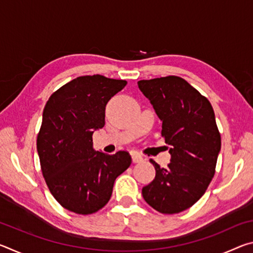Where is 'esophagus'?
<instances>
[{"mask_svg": "<svg viewBox=\"0 0 253 253\" xmlns=\"http://www.w3.org/2000/svg\"><path fill=\"white\" fill-rule=\"evenodd\" d=\"M131 160H132V163H139L143 161V156L140 155V154L138 153H132L131 154Z\"/></svg>", "mask_w": 253, "mask_h": 253, "instance_id": "34e87169", "label": "esophagus"}]
</instances>
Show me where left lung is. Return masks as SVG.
I'll use <instances>...</instances> for the list:
<instances>
[{
    "label": "left lung",
    "mask_w": 253,
    "mask_h": 253,
    "mask_svg": "<svg viewBox=\"0 0 253 253\" xmlns=\"http://www.w3.org/2000/svg\"><path fill=\"white\" fill-rule=\"evenodd\" d=\"M138 88L161 119L170 154L166 169L151 161L156 175L143 187V198L161 213L182 212L202 198L215 172L221 136L214 110L179 77L140 80Z\"/></svg>",
    "instance_id": "1"
}]
</instances>
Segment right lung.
<instances>
[{"label": "right lung", "instance_id": "right-lung-1", "mask_svg": "<svg viewBox=\"0 0 253 253\" xmlns=\"http://www.w3.org/2000/svg\"><path fill=\"white\" fill-rule=\"evenodd\" d=\"M126 84L100 75L78 77L44 106L37 139L42 174L53 198L71 212L104 208L116 178L129 168L127 152L108 155L92 148V134L105 125L107 102Z\"/></svg>", "mask_w": 253, "mask_h": 253}]
</instances>
